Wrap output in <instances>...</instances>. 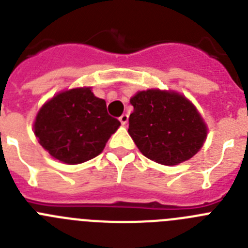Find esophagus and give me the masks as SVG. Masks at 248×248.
Instances as JSON below:
<instances>
[{"instance_id": "1", "label": "esophagus", "mask_w": 248, "mask_h": 248, "mask_svg": "<svg viewBox=\"0 0 248 248\" xmlns=\"http://www.w3.org/2000/svg\"><path fill=\"white\" fill-rule=\"evenodd\" d=\"M120 123H122V125H126L128 124V120H129V115L128 114H123L122 117L119 118Z\"/></svg>"}]
</instances>
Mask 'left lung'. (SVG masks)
Masks as SVG:
<instances>
[{"label": "left lung", "instance_id": "1", "mask_svg": "<svg viewBox=\"0 0 248 248\" xmlns=\"http://www.w3.org/2000/svg\"><path fill=\"white\" fill-rule=\"evenodd\" d=\"M134 111L128 133L140 153L161 165L191 159L203 145L207 128L198 109L175 92L148 89L130 99Z\"/></svg>", "mask_w": 248, "mask_h": 248}]
</instances>
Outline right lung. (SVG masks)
<instances>
[{"label":"right lung","instance_id":"1","mask_svg":"<svg viewBox=\"0 0 248 248\" xmlns=\"http://www.w3.org/2000/svg\"><path fill=\"white\" fill-rule=\"evenodd\" d=\"M119 125V120L107 111L105 100L84 87L48 100L39 109L33 126L39 144L52 156L74 165L99 155Z\"/></svg>","mask_w":248,"mask_h":248}]
</instances>
